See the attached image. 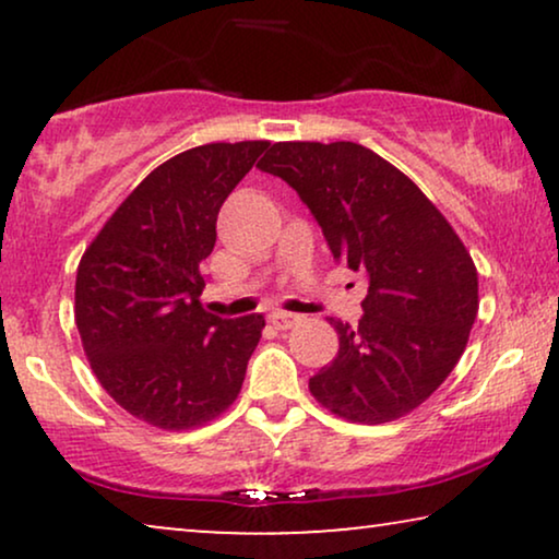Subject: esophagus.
<instances>
[{"label":"esophagus","instance_id":"34e87169","mask_svg":"<svg viewBox=\"0 0 559 559\" xmlns=\"http://www.w3.org/2000/svg\"><path fill=\"white\" fill-rule=\"evenodd\" d=\"M297 320H300V316H295V312H272L270 316V323L277 328V331H287V328H293Z\"/></svg>","mask_w":559,"mask_h":559}]
</instances>
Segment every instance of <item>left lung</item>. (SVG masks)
<instances>
[{
	"label": "left lung",
	"instance_id": "8db88e82",
	"mask_svg": "<svg viewBox=\"0 0 559 559\" xmlns=\"http://www.w3.org/2000/svg\"><path fill=\"white\" fill-rule=\"evenodd\" d=\"M257 167L295 188L335 262L369 280L358 325L333 320L338 354L310 379L312 396L361 425L419 407L455 369L478 312L476 264L453 226L356 142H277Z\"/></svg>",
	"mask_w": 559,
	"mask_h": 559
}]
</instances>
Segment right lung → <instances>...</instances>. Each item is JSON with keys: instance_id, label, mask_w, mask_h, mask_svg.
<instances>
[{"instance_id": "1", "label": "right lung", "mask_w": 559, "mask_h": 559, "mask_svg": "<svg viewBox=\"0 0 559 559\" xmlns=\"http://www.w3.org/2000/svg\"><path fill=\"white\" fill-rule=\"evenodd\" d=\"M270 142H216L155 167L91 241L75 325L91 369L129 415L188 430L228 409L264 318L205 312L201 262L228 193Z\"/></svg>"}]
</instances>
